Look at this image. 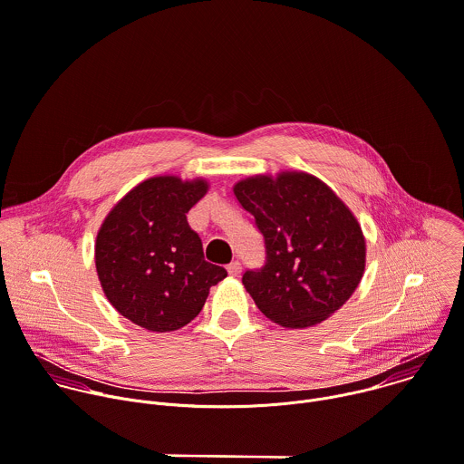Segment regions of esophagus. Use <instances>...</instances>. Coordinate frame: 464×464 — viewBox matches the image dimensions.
<instances>
[{
  "label": "esophagus",
  "mask_w": 464,
  "mask_h": 464,
  "mask_svg": "<svg viewBox=\"0 0 464 464\" xmlns=\"http://www.w3.org/2000/svg\"><path fill=\"white\" fill-rule=\"evenodd\" d=\"M227 270H228L230 276L236 277V276L241 272V263H239V261H232V263L227 266Z\"/></svg>",
  "instance_id": "34e87169"
}]
</instances>
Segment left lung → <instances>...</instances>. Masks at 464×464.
Returning a JSON list of instances; mask_svg holds the SVG:
<instances>
[{
	"mask_svg": "<svg viewBox=\"0 0 464 464\" xmlns=\"http://www.w3.org/2000/svg\"><path fill=\"white\" fill-rule=\"evenodd\" d=\"M265 241V265L243 285L257 308L286 328H306L339 310L364 272V237L348 207L317 178L283 172L234 187Z\"/></svg>",
	"mask_w": 464,
	"mask_h": 464,
	"instance_id": "1",
	"label": "left lung"
}]
</instances>
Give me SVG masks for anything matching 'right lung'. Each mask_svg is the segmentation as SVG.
Returning a JSON list of instances; mask_svg holds the SVG:
<instances>
[{"mask_svg": "<svg viewBox=\"0 0 464 464\" xmlns=\"http://www.w3.org/2000/svg\"><path fill=\"white\" fill-rule=\"evenodd\" d=\"M207 181L150 178L132 188L105 218L96 239V268L111 304L150 332H172L203 308L210 286L227 277L205 261L188 210L207 194Z\"/></svg>", "mask_w": 464, "mask_h": 464, "instance_id": "add662e5", "label": "right lung"}]
</instances>
